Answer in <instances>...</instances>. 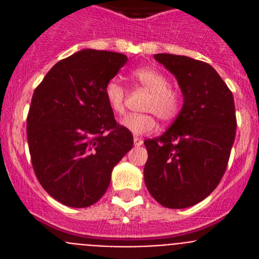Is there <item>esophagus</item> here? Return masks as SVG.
<instances>
[{"label": "esophagus", "instance_id": "1", "mask_svg": "<svg viewBox=\"0 0 259 259\" xmlns=\"http://www.w3.org/2000/svg\"><path fill=\"white\" fill-rule=\"evenodd\" d=\"M143 143H144V140L141 139V137H135V139H134V144L136 146H141V145H143Z\"/></svg>", "mask_w": 259, "mask_h": 259}]
</instances>
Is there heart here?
Wrapping results in <instances>:
<instances>
[{
	"instance_id": "obj_1",
	"label": "heart",
	"mask_w": 259,
	"mask_h": 259,
	"mask_svg": "<svg viewBox=\"0 0 259 259\" xmlns=\"http://www.w3.org/2000/svg\"><path fill=\"white\" fill-rule=\"evenodd\" d=\"M137 83L152 92L146 104V110L153 111L164 122L172 120L180 111L182 98L175 89L170 88L166 75L154 67H140L132 74ZM105 98L109 107L115 114L124 111L125 91L116 80H110L105 87ZM122 125L134 135H145L152 132L157 125L153 114H128L122 119Z\"/></svg>"
}]
</instances>
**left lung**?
Here are the masks:
<instances>
[{
    "label": "left lung",
    "mask_w": 259,
    "mask_h": 259,
    "mask_svg": "<svg viewBox=\"0 0 259 259\" xmlns=\"http://www.w3.org/2000/svg\"><path fill=\"white\" fill-rule=\"evenodd\" d=\"M154 59L175 76L183 106L164 134L144 141V180L162 206L185 209L206 198L226 171L236 135L235 102L205 62L166 53Z\"/></svg>",
    "instance_id": "obj_1"
}]
</instances>
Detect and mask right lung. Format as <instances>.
Segmentation results:
<instances>
[{
  "label": "right lung",
  "mask_w": 259,
  "mask_h": 259,
  "mask_svg": "<svg viewBox=\"0 0 259 259\" xmlns=\"http://www.w3.org/2000/svg\"><path fill=\"white\" fill-rule=\"evenodd\" d=\"M127 56L83 49L53 66L35 89L27 118L32 166L42 188L70 207H88L109 188L134 136L116 124L105 87Z\"/></svg>",
  "instance_id": "right-lung-1"
}]
</instances>
